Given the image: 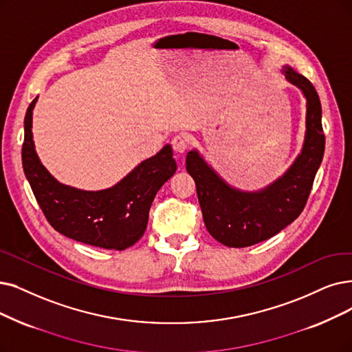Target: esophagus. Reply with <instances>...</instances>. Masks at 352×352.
Here are the masks:
<instances>
[{"instance_id": "obj_1", "label": "esophagus", "mask_w": 352, "mask_h": 352, "mask_svg": "<svg viewBox=\"0 0 352 352\" xmlns=\"http://www.w3.org/2000/svg\"><path fill=\"white\" fill-rule=\"evenodd\" d=\"M188 146H189V140H188V137H185V135L179 134V135H176V137L172 138V147H173V150H175L176 153H185V150L188 148Z\"/></svg>"}]
</instances>
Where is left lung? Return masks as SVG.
<instances>
[{
  "label": "left lung",
  "instance_id": "obj_1",
  "mask_svg": "<svg viewBox=\"0 0 352 352\" xmlns=\"http://www.w3.org/2000/svg\"><path fill=\"white\" fill-rule=\"evenodd\" d=\"M286 79L306 96V135L300 156L274 184L260 192L230 188L198 151H189L186 170L196 184L208 232L227 247L241 248L269 240L296 219L311 195L325 151L322 107L316 89L303 75L286 66Z\"/></svg>",
  "mask_w": 352,
  "mask_h": 352
}]
</instances>
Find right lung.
Masks as SVG:
<instances>
[{
  "label": "right lung",
  "instance_id": "obj_1",
  "mask_svg": "<svg viewBox=\"0 0 352 352\" xmlns=\"http://www.w3.org/2000/svg\"><path fill=\"white\" fill-rule=\"evenodd\" d=\"M37 98L24 117L21 159L36 201L52 227L75 241L125 250L143 236L148 210L157 190L176 172L170 146L140 163L120 184L105 190L87 192L59 184L40 163L32 134V116Z\"/></svg>",
  "mask_w": 352,
  "mask_h": 352
}]
</instances>
